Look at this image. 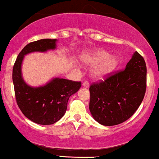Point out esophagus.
<instances>
[{"label":"esophagus","instance_id":"esophagus-1","mask_svg":"<svg viewBox=\"0 0 159 159\" xmlns=\"http://www.w3.org/2000/svg\"><path fill=\"white\" fill-rule=\"evenodd\" d=\"M83 86L85 87V88H88L89 86V83L88 81H85L84 83H83Z\"/></svg>","mask_w":159,"mask_h":159}]
</instances>
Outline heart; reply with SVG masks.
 <instances>
[{
    "instance_id": "b5f03b06",
    "label": "heart",
    "mask_w": 159,
    "mask_h": 159,
    "mask_svg": "<svg viewBox=\"0 0 159 159\" xmlns=\"http://www.w3.org/2000/svg\"><path fill=\"white\" fill-rule=\"evenodd\" d=\"M85 65L93 66L92 75L95 79H102L111 73L118 66L116 57L110 56L107 52L103 50L94 51L83 58Z\"/></svg>"
}]
</instances>
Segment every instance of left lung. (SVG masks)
I'll return each instance as SVG.
<instances>
[{
	"label": "left lung",
	"instance_id": "8db88e82",
	"mask_svg": "<svg viewBox=\"0 0 159 159\" xmlns=\"http://www.w3.org/2000/svg\"><path fill=\"white\" fill-rule=\"evenodd\" d=\"M147 89V65L136 51L125 68L110 73L89 87V110L100 124L124 122L140 107Z\"/></svg>",
	"mask_w": 159,
	"mask_h": 159
}]
</instances>
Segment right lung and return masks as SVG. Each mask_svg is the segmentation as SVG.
<instances>
[{"mask_svg":"<svg viewBox=\"0 0 159 159\" xmlns=\"http://www.w3.org/2000/svg\"><path fill=\"white\" fill-rule=\"evenodd\" d=\"M56 39H42L29 43L18 55L12 68L16 101L22 113L32 122L52 125L65 115L69 98L81 87V82L56 78L44 86L32 88L26 84L21 74L25 55L45 52L56 48Z\"/></svg>","mask_w":159,"mask_h":159,"instance_id":"1","label":"right lung"}]
</instances>
